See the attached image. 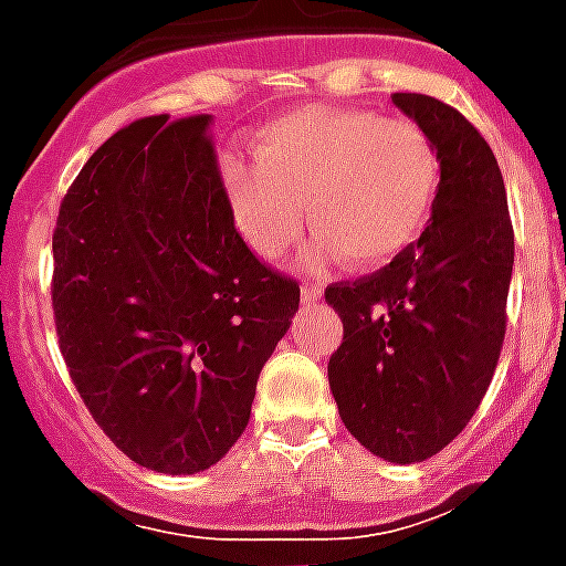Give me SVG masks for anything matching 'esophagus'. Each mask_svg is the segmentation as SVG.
<instances>
[{
	"mask_svg": "<svg viewBox=\"0 0 566 566\" xmlns=\"http://www.w3.org/2000/svg\"><path fill=\"white\" fill-rule=\"evenodd\" d=\"M321 294H324V291H321V284L306 282L303 287H300V296H303V303H318Z\"/></svg>",
	"mask_w": 566,
	"mask_h": 566,
	"instance_id": "34e87169",
	"label": "esophagus"
}]
</instances>
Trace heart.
Returning <instances> with one entry per match:
<instances>
[{"label": "heart", "mask_w": 566, "mask_h": 566, "mask_svg": "<svg viewBox=\"0 0 566 566\" xmlns=\"http://www.w3.org/2000/svg\"><path fill=\"white\" fill-rule=\"evenodd\" d=\"M221 187L235 230L260 258H279L303 230L315 260L379 270L424 230L439 190V154L409 117L306 105L254 136V163L227 157Z\"/></svg>", "instance_id": "1"}]
</instances>
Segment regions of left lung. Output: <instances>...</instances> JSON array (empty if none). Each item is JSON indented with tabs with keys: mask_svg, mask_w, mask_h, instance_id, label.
Listing matches in <instances>:
<instances>
[{
	"mask_svg": "<svg viewBox=\"0 0 566 566\" xmlns=\"http://www.w3.org/2000/svg\"><path fill=\"white\" fill-rule=\"evenodd\" d=\"M391 103L437 145L439 190L416 245L369 279L327 287L345 331L327 376L364 449L418 463L461 433L491 385L515 239L503 175L479 129L433 96L394 93Z\"/></svg>",
	"mask_w": 566,
	"mask_h": 566,
	"instance_id": "8db88e82",
	"label": "left lung"
}]
</instances>
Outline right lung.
Returning a JSON list of instances; mask_svg holds the SVG:
<instances>
[{
	"label": "right lung",
	"instance_id": "obj_1",
	"mask_svg": "<svg viewBox=\"0 0 566 566\" xmlns=\"http://www.w3.org/2000/svg\"><path fill=\"white\" fill-rule=\"evenodd\" d=\"M209 115L142 117L84 163L54 230V321L81 400L129 461L209 470L300 308L223 199Z\"/></svg>",
	"mask_w": 566,
	"mask_h": 566
}]
</instances>
